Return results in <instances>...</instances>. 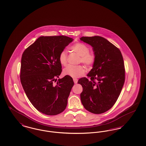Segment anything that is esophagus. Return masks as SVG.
I'll use <instances>...</instances> for the list:
<instances>
[{
    "mask_svg": "<svg viewBox=\"0 0 146 146\" xmlns=\"http://www.w3.org/2000/svg\"><path fill=\"white\" fill-rule=\"evenodd\" d=\"M73 81H74V83L75 84H76L78 83V79L76 78H74L73 79Z\"/></svg>",
    "mask_w": 146,
    "mask_h": 146,
    "instance_id": "1",
    "label": "esophagus"
}]
</instances>
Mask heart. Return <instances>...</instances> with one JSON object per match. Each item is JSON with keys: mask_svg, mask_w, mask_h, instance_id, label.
I'll return each mask as SVG.
<instances>
[{"mask_svg": "<svg viewBox=\"0 0 146 146\" xmlns=\"http://www.w3.org/2000/svg\"><path fill=\"white\" fill-rule=\"evenodd\" d=\"M70 49L78 55L80 56L79 62H82L87 68H90L96 61V55L93 51H89V46L82 42H77L70 46ZM58 60L60 63L66 66L67 64V54L66 51H62L58 56ZM85 72L83 66H71L70 65L64 68L63 74L64 76H70L72 78H78L82 76Z\"/></svg>", "mask_w": 146, "mask_h": 146, "instance_id": "1", "label": "heart"}]
</instances>
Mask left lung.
Returning a JSON list of instances; mask_svg holds the SVG:
<instances>
[{
  "mask_svg": "<svg viewBox=\"0 0 146 146\" xmlns=\"http://www.w3.org/2000/svg\"><path fill=\"white\" fill-rule=\"evenodd\" d=\"M80 39L92 47L96 61L87 74L78 83L82 85L80 99L84 108L94 114L110 110L116 102L125 82L123 56L115 45L100 36Z\"/></svg>",
  "mask_w": 146,
  "mask_h": 146,
  "instance_id": "1",
  "label": "left lung"
}]
</instances>
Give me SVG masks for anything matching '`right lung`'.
<instances>
[{"label":"right lung","instance_id":"1","mask_svg":"<svg viewBox=\"0 0 146 146\" xmlns=\"http://www.w3.org/2000/svg\"><path fill=\"white\" fill-rule=\"evenodd\" d=\"M73 39L64 36H42L25 50L21 58L20 79L33 106L42 113L55 115L67 105L74 85L72 77L57 78L62 72L60 52Z\"/></svg>","mask_w":146,"mask_h":146}]
</instances>
